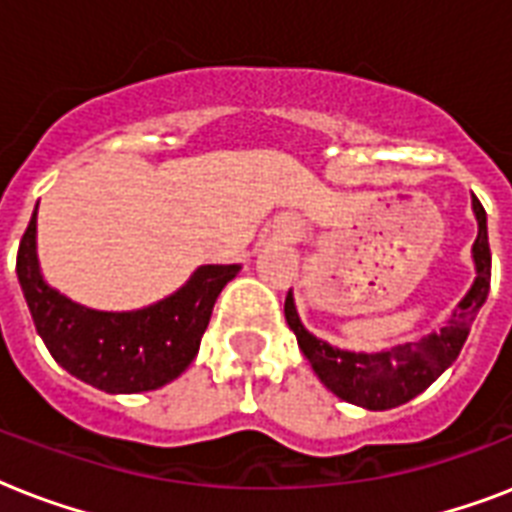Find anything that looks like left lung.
Wrapping results in <instances>:
<instances>
[{
  "label": "left lung",
  "mask_w": 512,
  "mask_h": 512,
  "mask_svg": "<svg viewBox=\"0 0 512 512\" xmlns=\"http://www.w3.org/2000/svg\"><path fill=\"white\" fill-rule=\"evenodd\" d=\"M473 212L478 220V236L473 244V263H476V281L462 297L457 311L441 332L422 337L417 342H406L380 353H353L340 350L329 342L313 337L297 316L292 292L284 300V316L289 329L295 332L297 345L303 356L311 361L313 372L337 398L348 404L364 406L372 412H385L420 396L422 390L433 385L441 374L457 361L462 345L468 340L476 313L486 303L489 281H492V252H489V233H486V212L481 201L473 196Z\"/></svg>",
  "instance_id": "8db88e82"
}]
</instances>
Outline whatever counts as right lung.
Wrapping results in <instances>:
<instances>
[{
    "mask_svg": "<svg viewBox=\"0 0 512 512\" xmlns=\"http://www.w3.org/2000/svg\"><path fill=\"white\" fill-rule=\"evenodd\" d=\"M39 207V204H36ZM241 265H201L175 295L140 311H92L42 279L36 209L18 247V281L52 358L106 393H143L172 382L199 353L217 295Z\"/></svg>",
    "mask_w": 512,
    "mask_h": 512,
    "instance_id": "obj_1",
    "label": "right lung"
}]
</instances>
